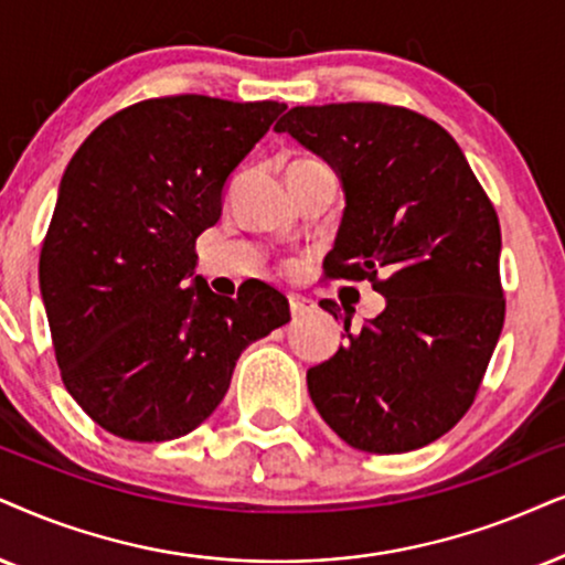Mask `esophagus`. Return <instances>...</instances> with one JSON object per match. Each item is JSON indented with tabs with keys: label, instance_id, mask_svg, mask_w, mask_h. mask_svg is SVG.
Listing matches in <instances>:
<instances>
[{
	"label": "esophagus",
	"instance_id": "esophagus-1",
	"mask_svg": "<svg viewBox=\"0 0 565 565\" xmlns=\"http://www.w3.org/2000/svg\"><path fill=\"white\" fill-rule=\"evenodd\" d=\"M289 310H291V316H305L307 310H310V302H307L305 297H299V295H289Z\"/></svg>",
	"mask_w": 565,
	"mask_h": 565
}]
</instances>
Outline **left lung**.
<instances>
[{
    "label": "left lung",
    "mask_w": 565,
    "mask_h": 565,
    "mask_svg": "<svg viewBox=\"0 0 565 565\" xmlns=\"http://www.w3.org/2000/svg\"><path fill=\"white\" fill-rule=\"evenodd\" d=\"M276 132L320 156L347 209L328 278L370 281L383 312L307 370L328 427L367 454H404L467 414L501 335V224L438 122L388 104L295 106ZM339 320L333 299L320 302Z\"/></svg>",
    "instance_id": "obj_1"
}]
</instances>
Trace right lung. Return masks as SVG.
Returning a JSON list of instances; mask_svg holds the SVG:
<instances>
[{
    "label": "right lung",
    "mask_w": 565,
    "mask_h": 565,
    "mask_svg": "<svg viewBox=\"0 0 565 565\" xmlns=\"http://www.w3.org/2000/svg\"><path fill=\"white\" fill-rule=\"evenodd\" d=\"M284 109L148 98L98 125L64 169L41 297L70 396L111 435L192 433L226 396L239 354L289 323L287 297L268 284L232 299L191 277L232 171Z\"/></svg>",
    "instance_id": "1"
}]
</instances>
